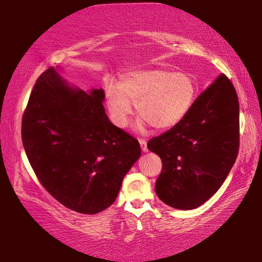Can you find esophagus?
I'll return each mask as SVG.
<instances>
[{
	"instance_id": "esophagus-1",
	"label": "esophagus",
	"mask_w": 262,
	"mask_h": 262,
	"mask_svg": "<svg viewBox=\"0 0 262 262\" xmlns=\"http://www.w3.org/2000/svg\"><path fill=\"white\" fill-rule=\"evenodd\" d=\"M139 142H140V144H141L142 150H143V152H147L148 148H147V145H146V141L144 139H139Z\"/></svg>"
}]
</instances>
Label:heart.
Segmentation results:
<instances>
[{"instance_id": "heart-1", "label": "heart", "mask_w": 262, "mask_h": 262, "mask_svg": "<svg viewBox=\"0 0 262 262\" xmlns=\"http://www.w3.org/2000/svg\"><path fill=\"white\" fill-rule=\"evenodd\" d=\"M196 96L194 78L182 72L149 70L122 77L119 90L107 89V102L114 121L125 126L133 113L138 114L156 130H167L179 123L189 113Z\"/></svg>"}]
</instances>
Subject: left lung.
Wrapping results in <instances>:
<instances>
[{"mask_svg":"<svg viewBox=\"0 0 262 262\" xmlns=\"http://www.w3.org/2000/svg\"><path fill=\"white\" fill-rule=\"evenodd\" d=\"M147 147L162 160L157 196L169 207L191 210L215 193L239 149V105L235 87L220 74L193 101L182 120Z\"/></svg>","mask_w":262,"mask_h":262,"instance_id":"obj_1","label":"left lung"}]
</instances>
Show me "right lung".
Returning a JSON list of instances; mask_svg holds the SVG:
<instances>
[{
  "label": "right lung",
  "mask_w": 262,
  "mask_h": 262,
  "mask_svg": "<svg viewBox=\"0 0 262 262\" xmlns=\"http://www.w3.org/2000/svg\"><path fill=\"white\" fill-rule=\"evenodd\" d=\"M102 90L69 87L50 68L38 77L21 120V140L38 180L66 208L104 211L141 155L139 141L108 119Z\"/></svg>",
  "instance_id": "obj_1"
}]
</instances>
